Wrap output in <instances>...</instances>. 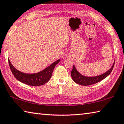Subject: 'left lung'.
Returning a JSON list of instances; mask_svg holds the SVG:
<instances>
[{
	"label": "left lung",
	"instance_id": "obj_1",
	"mask_svg": "<svg viewBox=\"0 0 124 124\" xmlns=\"http://www.w3.org/2000/svg\"><path fill=\"white\" fill-rule=\"evenodd\" d=\"M115 63V60L113 63V66L108 71H107L106 72L102 74H101L100 75L96 77H86L84 75H83L81 74L77 70L76 68L74 65H73V68L72 70L71 71V76H72V79L75 83H76L78 84H79L80 85L83 86H87L94 84L100 82L103 79L108 76L110 74V73L112 72V71L114 67Z\"/></svg>",
	"mask_w": 124,
	"mask_h": 124
}]
</instances>
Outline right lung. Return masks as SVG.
I'll return each mask as SVG.
<instances>
[{
	"mask_svg": "<svg viewBox=\"0 0 124 124\" xmlns=\"http://www.w3.org/2000/svg\"><path fill=\"white\" fill-rule=\"evenodd\" d=\"M60 61L61 60L60 59L56 61L53 63L41 72L34 74H28L16 70L10 62L9 59L8 60L10 70L14 77L21 83L28 85L35 86L43 85L49 80L52 76V72L54 67L56 64L60 62Z\"/></svg>",
	"mask_w": 124,
	"mask_h": 124,
	"instance_id": "1",
	"label": "right lung"
}]
</instances>
